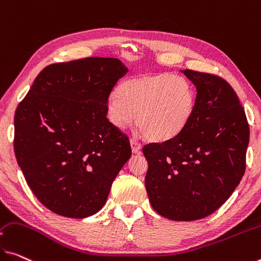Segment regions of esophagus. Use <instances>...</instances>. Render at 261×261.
Masks as SVG:
<instances>
[{"label": "esophagus", "mask_w": 261, "mask_h": 261, "mask_svg": "<svg viewBox=\"0 0 261 261\" xmlns=\"http://www.w3.org/2000/svg\"><path fill=\"white\" fill-rule=\"evenodd\" d=\"M130 147H132V151H133L134 154H140L141 153V144H140L136 140L134 139H130Z\"/></svg>", "instance_id": "34e87169"}]
</instances>
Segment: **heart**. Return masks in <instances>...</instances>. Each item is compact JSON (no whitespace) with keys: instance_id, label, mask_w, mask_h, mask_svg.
<instances>
[{"instance_id":"heart-1","label":"heart","mask_w":261,"mask_h":261,"mask_svg":"<svg viewBox=\"0 0 261 261\" xmlns=\"http://www.w3.org/2000/svg\"><path fill=\"white\" fill-rule=\"evenodd\" d=\"M196 93L187 78L148 73L120 83L118 93L105 103L108 122L123 129L134 120L136 128L153 141H166L181 133L192 115Z\"/></svg>"}]
</instances>
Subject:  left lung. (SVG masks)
Returning <instances> with one entry per match:
<instances>
[{"instance_id":"8db88e82","label":"left lung","mask_w":261,"mask_h":261,"mask_svg":"<svg viewBox=\"0 0 261 261\" xmlns=\"http://www.w3.org/2000/svg\"><path fill=\"white\" fill-rule=\"evenodd\" d=\"M181 72L197 90L194 112L181 133L143 147L144 184L159 215L191 222L215 212L238 187L250 128L230 84L214 74Z\"/></svg>"}]
</instances>
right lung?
I'll return each mask as SVG.
<instances>
[{"label":"right lung","instance_id":"1","mask_svg":"<svg viewBox=\"0 0 261 261\" xmlns=\"http://www.w3.org/2000/svg\"><path fill=\"white\" fill-rule=\"evenodd\" d=\"M128 72L117 58L51 64L16 110L14 149L28 186L44 206L86 218L105 205L129 160V140L108 122L105 103Z\"/></svg>","mask_w":261,"mask_h":261}]
</instances>
